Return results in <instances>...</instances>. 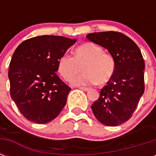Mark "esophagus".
<instances>
[{
    "label": "esophagus",
    "mask_w": 156,
    "mask_h": 156,
    "mask_svg": "<svg viewBox=\"0 0 156 156\" xmlns=\"http://www.w3.org/2000/svg\"><path fill=\"white\" fill-rule=\"evenodd\" d=\"M79 89H80V90H84V91H87V90H89V88L88 87H79Z\"/></svg>",
    "instance_id": "esophagus-1"
}]
</instances>
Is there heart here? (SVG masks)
Wrapping results in <instances>:
<instances>
[{
    "label": "heart",
    "mask_w": 156,
    "mask_h": 156,
    "mask_svg": "<svg viewBox=\"0 0 156 156\" xmlns=\"http://www.w3.org/2000/svg\"><path fill=\"white\" fill-rule=\"evenodd\" d=\"M83 69L72 83L85 86L97 83L106 84L111 80L116 70V61L112 55L104 52L100 46L86 43L74 50L73 56L64 54L58 61V72L67 82H70Z\"/></svg>",
    "instance_id": "heart-1"
}]
</instances>
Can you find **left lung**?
Here are the masks:
<instances>
[{
	"mask_svg": "<svg viewBox=\"0 0 156 156\" xmlns=\"http://www.w3.org/2000/svg\"><path fill=\"white\" fill-rule=\"evenodd\" d=\"M87 39L108 49L116 61V70L91 105L100 123L116 126L132 116L144 93L145 64L138 45L122 33H90Z\"/></svg>",
	"mask_w": 156,
	"mask_h": 156,
	"instance_id": "left-lung-1",
	"label": "left lung"
}]
</instances>
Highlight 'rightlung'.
<instances>
[{
  "label": "right lung",
  "instance_id": "right-lung-1",
  "mask_svg": "<svg viewBox=\"0 0 156 156\" xmlns=\"http://www.w3.org/2000/svg\"><path fill=\"white\" fill-rule=\"evenodd\" d=\"M76 39L41 35L23 41L9 63L10 96L29 121L46 124L56 118L71 90L56 75L60 57Z\"/></svg>",
  "mask_w": 156,
  "mask_h": 156
}]
</instances>
